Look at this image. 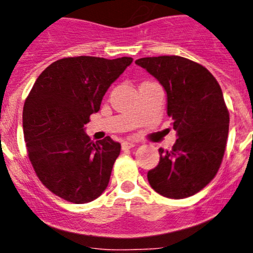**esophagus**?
I'll return each mask as SVG.
<instances>
[{"label": "esophagus", "mask_w": 253, "mask_h": 253, "mask_svg": "<svg viewBox=\"0 0 253 253\" xmlns=\"http://www.w3.org/2000/svg\"><path fill=\"white\" fill-rule=\"evenodd\" d=\"M134 146H135L134 143H128V141H125V143H123V145H121V147H123L124 151L132 149V147H134Z\"/></svg>", "instance_id": "1"}]
</instances>
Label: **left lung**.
<instances>
[{
    "label": "left lung",
    "instance_id": "1",
    "mask_svg": "<svg viewBox=\"0 0 253 253\" xmlns=\"http://www.w3.org/2000/svg\"><path fill=\"white\" fill-rule=\"evenodd\" d=\"M167 91L168 115L177 132L171 151L147 172L153 190L169 199L199 193L216 175L228 135L229 113L215 77L201 64L179 56L135 60Z\"/></svg>",
    "mask_w": 253,
    "mask_h": 253
}]
</instances>
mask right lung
<instances>
[{
  "label": "right lung",
  "mask_w": 253,
  "mask_h": 253,
  "mask_svg": "<svg viewBox=\"0 0 253 253\" xmlns=\"http://www.w3.org/2000/svg\"><path fill=\"white\" fill-rule=\"evenodd\" d=\"M132 62L130 57L63 58L40 74L26 98L22 126L28 158L40 182L66 201L90 202L108 185L121 145L110 136L94 143L84 125Z\"/></svg>",
  "instance_id": "add662e5"
}]
</instances>
